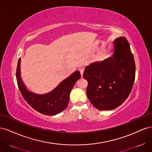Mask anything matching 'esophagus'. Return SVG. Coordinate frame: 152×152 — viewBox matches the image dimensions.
<instances>
[{
  "mask_svg": "<svg viewBox=\"0 0 152 152\" xmlns=\"http://www.w3.org/2000/svg\"><path fill=\"white\" fill-rule=\"evenodd\" d=\"M79 71H80V74H81V75L82 76V74H83L84 71V68H82V67L80 68H79Z\"/></svg>",
  "mask_w": 152,
  "mask_h": 152,
  "instance_id": "obj_1",
  "label": "esophagus"
}]
</instances>
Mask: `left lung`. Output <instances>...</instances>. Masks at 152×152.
<instances>
[{"label":"left lung","mask_w":152,"mask_h":152,"mask_svg":"<svg viewBox=\"0 0 152 152\" xmlns=\"http://www.w3.org/2000/svg\"><path fill=\"white\" fill-rule=\"evenodd\" d=\"M112 52L111 56L87 66L83 73L88 82L87 98L99 110H111L122 104L134 82L135 62L126 37L113 40Z\"/></svg>","instance_id":"obj_1"}]
</instances>
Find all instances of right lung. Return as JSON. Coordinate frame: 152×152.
Here are the masks:
<instances>
[{
	"instance_id": "right-lung-1",
	"label": "right lung",
	"mask_w": 152,
	"mask_h": 152,
	"mask_svg": "<svg viewBox=\"0 0 152 152\" xmlns=\"http://www.w3.org/2000/svg\"><path fill=\"white\" fill-rule=\"evenodd\" d=\"M21 58L18 59L16 80L19 89L25 100L34 110L46 115H55L63 112L68 106L70 92L81 75L79 70L62 80L57 87L49 93L37 94L30 91L21 76Z\"/></svg>"
}]
</instances>
